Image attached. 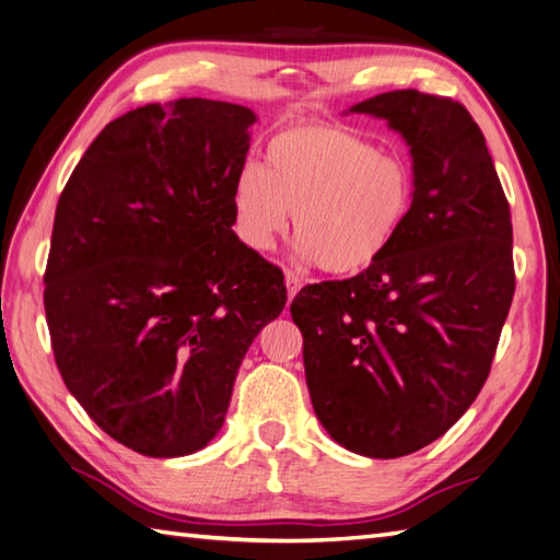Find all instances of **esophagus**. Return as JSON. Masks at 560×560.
I'll return each mask as SVG.
<instances>
[{
    "instance_id": "1",
    "label": "esophagus",
    "mask_w": 560,
    "mask_h": 560,
    "mask_svg": "<svg viewBox=\"0 0 560 560\" xmlns=\"http://www.w3.org/2000/svg\"><path fill=\"white\" fill-rule=\"evenodd\" d=\"M283 281H285V293H289V301L291 298L301 291V285H303V279L295 275V271H285V277H283Z\"/></svg>"
}]
</instances>
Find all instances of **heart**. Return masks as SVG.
<instances>
[{"mask_svg": "<svg viewBox=\"0 0 560 560\" xmlns=\"http://www.w3.org/2000/svg\"><path fill=\"white\" fill-rule=\"evenodd\" d=\"M265 160L233 178V224L250 250L267 253L293 214L298 253L327 275L353 277L394 248L412 212V164L355 128H281Z\"/></svg>", "mask_w": 560, "mask_h": 560, "instance_id": "b5f03b06", "label": "heart"}]
</instances>
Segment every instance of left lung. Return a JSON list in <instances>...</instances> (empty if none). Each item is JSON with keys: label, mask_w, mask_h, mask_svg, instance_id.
<instances>
[{"label": "left lung", "mask_w": 560, "mask_h": 560, "mask_svg": "<svg viewBox=\"0 0 560 560\" xmlns=\"http://www.w3.org/2000/svg\"><path fill=\"white\" fill-rule=\"evenodd\" d=\"M348 112L408 142L412 212L380 262L305 285L291 317L322 427L360 456L400 458L446 434L482 392L515 293L513 224L460 102L394 90Z\"/></svg>", "instance_id": "8db88e82"}]
</instances>
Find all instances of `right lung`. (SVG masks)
Masks as SVG:
<instances>
[{"mask_svg":"<svg viewBox=\"0 0 560 560\" xmlns=\"http://www.w3.org/2000/svg\"><path fill=\"white\" fill-rule=\"evenodd\" d=\"M253 109L180 97L104 126L57 202L45 312L57 368L95 424L150 458L205 448L281 269L233 233Z\"/></svg>","mask_w":560,"mask_h":560,"instance_id":"1","label":"right lung"}]
</instances>
